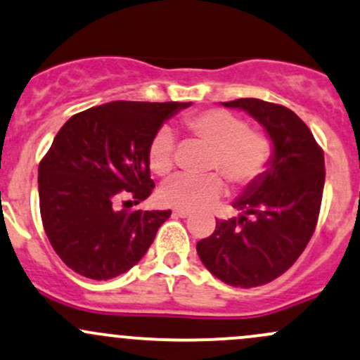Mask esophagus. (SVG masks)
I'll list each match as a JSON object with an SVG mask.
<instances>
[{"mask_svg": "<svg viewBox=\"0 0 360 360\" xmlns=\"http://www.w3.org/2000/svg\"><path fill=\"white\" fill-rule=\"evenodd\" d=\"M172 215L177 217V219H186V217L191 215V213L186 212V210H174Z\"/></svg>", "mask_w": 360, "mask_h": 360, "instance_id": "34e87169", "label": "esophagus"}]
</instances>
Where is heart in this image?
I'll use <instances>...</instances> for the list:
<instances>
[{"instance_id":"heart-1","label":"heart","mask_w":360,"mask_h":360,"mask_svg":"<svg viewBox=\"0 0 360 360\" xmlns=\"http://www.w3.org/2000/svg\"><path fill=\"white\" fill-rule=\"evenodd\" d=\"M189 135L212 145L207 167L219 171L232 188H250L270 167L274 143L262 129L248 128L243 117L225 109H207L184 117ZM150 171L165 177L174 169V136L167 128L160 129L147 150ZM225 184L219 174L172 177L160 189V200L177 210H200L224 195Z\"/></svg>"}]
</instances>
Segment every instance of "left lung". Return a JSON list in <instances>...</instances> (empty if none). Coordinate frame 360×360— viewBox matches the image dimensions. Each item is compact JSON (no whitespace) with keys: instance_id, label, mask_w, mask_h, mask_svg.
<instances>
[{"instance_id":"obj_1","label":"left lung","mask_w":360,"mask_h":360,"mask_svg":"<svg viewBox=\"0 0 360 360\" xmlns=\"http://www.w3.org/2000/svg\"><path fill=\"white\" fill-rule=\"evenodd\" d=\"M266 129L274 157L266 172L234 201L238 219L219 220L196 251L207 270L232 287H259L285 274L306 250L321 208L325 155L306 122L259 98L222 102Z\"/></svg>"}]
</instances>
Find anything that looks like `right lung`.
<instances>
[{"instance_id": "obj_1", "label": "right lung", "mask_w": 360, "mask_h": 360, "mask_svg": "<svg viewBox=\"0 0 360 360\" xmlns=\"http://www.w3.org/2000/svg\"><path fill=\"white\" fill-rule=\"evenodd\" d=\"M191 102L116 101L71 116L39 164V205L56 255L75 274L109 280L140 262L171 210H116L155 188L147 150L165 120ZM131 203V201H126Z\"/></svg>"}]
</instances>
